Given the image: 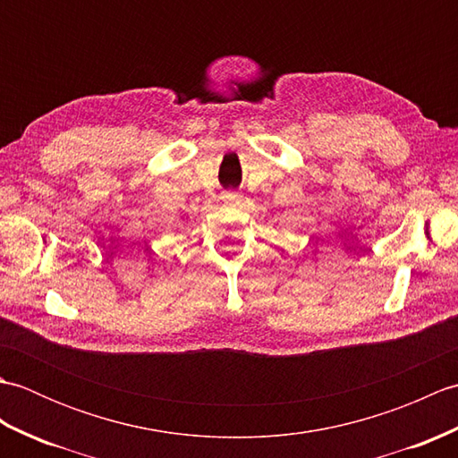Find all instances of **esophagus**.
Instances as JSON below:
<instances>
[{
	"label": "esophagus",
	"instance_id": "1",
	"mask_svg": "<svg viewBox=\"0 0 458 458\" xmlns=\"http://www.w3.org/2000/svg\"><path fill=\"white\" fill-rule=\"evenodd\" d=\"M222 200L228 204V207H238V204L242 202V197L238 192H224L222 194Z\"/></svg>",
	"mask_w": 458,
	"mask_h": 458
}]
</instances>
